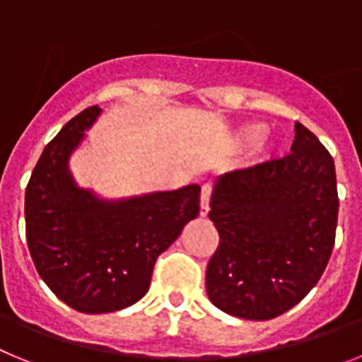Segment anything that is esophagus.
Wrapping results in <instances>:
<instances>
[{
	"label": "esophagus",
	"instance_id": "obj_1",
	"mask_svg": "<svg viewBox=\"0 0 362 362\" xmlns=\"http://www.w3.org/2000/svg\"><path fill=\"white\" fill-rule=\"evenodd\" d=\"M213 194V185L204 184L202 191H200V216H206L209 211V200Z\"/></svg>",
	"mask_w": 362,
	"mask_h": 362
}]
</instances>
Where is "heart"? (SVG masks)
Returning a JSON list of instances; mask_svg holds the SVG:
<instances>
[{
  "instance_id": "b5f03b06",
  "label": "heart",
  "mask_w": 362,
  "mask_h": 362,
  "mask_svg": "<svg viewBox=\"0 0 362 362\" xmlns=\"http://www.w3.org/2000/svg\"><path fill=\"white\" fill-rule=\"evenodd\" d=\"M266 134V127L262 124H250L240 131V140L244 144H255Z\"/></svg>"
}]
</instances>
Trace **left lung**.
Listing matches in <instances>:
<instances>
[{"mask_svg": "<svg viewBox=\"0 0 362 362\" xmlns=\"http://www.w3.org/2000/svg\"><path fill=\"white\" fill-rule=\"evenodd\" d=\"M335 163L319 138L295 124L290 155L224 173L209 220L218 246L209 259V300L229 315L268 320L310 293L335 244Z\"/></svg>", "mask_w": 362, "mask_h": 362, "instance_id": "obj_1", "label": "left lung"}]
</instances>
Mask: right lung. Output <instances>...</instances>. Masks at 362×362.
Listing matches in <instances>:
<instances>
[{
	"mask_svg": "<svg viewBox=\"0 0 362 362\" xmlns=\"http://www.w3.org/2000/svg\"><path fill=\"white\" fill-rule=\"evenodd\" d=\"M100 107L74 116L45 146L25 191V233L37 273L81 313L127 308L149 290L155 262L200 211V187L103 202L72 182L67 160Z\"/></svg>",
	"mask_w": 362,
	"mask_h": 362,
	"instance_id": "obj_1",
	"label": "right lung"
}]
</instances>
